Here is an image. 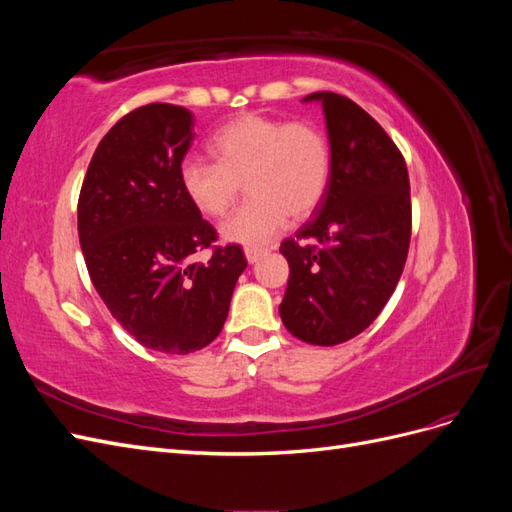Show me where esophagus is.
<instances>
[{"label":"esophagus","mask_w":512,"mask_h":512,"mask_svg":"<svg viewBox=\"0 0 512 512\" xmlns=\"http://www.w3.org/2000/svg\"><path fill=\"white\" fill-rule=\"evenodd\" d=\"M265 254H267L265 247H245V258L250 265H254V262H258L260 256H265Z\"/></svg>","instance_id":"1"}]
</instances>
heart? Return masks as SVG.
<instances>
[{"label": "heart", "mask_w": 512, "mask_h": 512, "mask_svg": "<svg viewBox=\"0 0 512 512\" xmlns=\"http://www.w3.org/2000/svg\"><path fill=\"white\" fill-rule=\"evenodd\" d=\"M215 162L185 160L179 181L185 198L207 218H222L241 185L252 198L222 224V237L247 247L265 245L288 222L312 215L329 188L333 153L314 121L243 113L215 132Z\"/></svg>", "instance_id": "heart-1"}]
</instances>
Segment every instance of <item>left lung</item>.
<instances>
[{
  "label": "left lung",
  "instance_id": "left-lung-1",
  "mask_svg": "<svg viewBox=\"0 0 512 512\" xmlns=\"http://www.w3.org/2000/svg\"><path fill=\"white\" fill-rule=\"evenodd\" d=\"M333 153L327 194L284 239L290 277L280 316L312 346L363 333L389 303L408 258L412 203L408 166L380 123L346 96L316 91Z\"/></svg>",
  "mask_w": 512,
  "mask_h": 512
}]
</instances>
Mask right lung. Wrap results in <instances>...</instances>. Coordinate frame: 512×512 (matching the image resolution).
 Listing matches in <instances>:
<instances>
[{
  "mask_svg": "<svg viewBox=\"0 0 512 512\" xmlns=\"http://www.w3.org/2000/svg\"><path fill=\"white\" fill-rule=\"evenodd\" d=\"M183 106H138L106 132L79 194V241L108 312L138 344L188 354L220 335L247 260L183 194L194 141ZM209 249L205 263L193 254Z\"/></svg>",
  "mask_w": 512,
  "mask_h": 512,
  "instance_id": "1",
  "label": "right lung"
}]
</instances>
